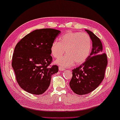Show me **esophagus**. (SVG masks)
Here are the masks:
<instances>
[{
	"mask_svg": "<svg viewBox=\"0 0 120 120\" xmlns=\"http://www.w3.org/2000/svg\"><path fill=\"white\" fill-rule=\"evenodd\" d=\"M58 69H59V71H65V69L63 68H62V67H60V66H59Z\"/></svg>",
	"mask_w": 120,
	"mask_h": 120,
	"instance_id": "esophagus-1",
	"label": "esophagus"
}]
</instances>
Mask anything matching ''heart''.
<instances>
[{
	"label": "heart",
	"instance_id": "1",
	"mask_svg": "<svg viewBox=\"0 0 120 120\" xmlns=\"http://www.w3.org/2000/svg\"><path fill=\"white\" fill-rule=\"evenodd\" d=\"M92 41L86 33L69 32L60 38V41L57 40L52 42L50 52L55 58L62 56L66 50L67 54L57 60L55 63L63 68H68L73 64H80L84 62L91 52Z\"/></svg>",
	"mask_w": 120,
	"mask_h": 120
}]
</instances>
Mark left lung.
<instances>
[{
	"label": "left lung",
	"mask_w": 120,
	"mask_h": 120,
	"mask_svg": "<svg viewBox=\"0 0 120 120\" xmlns=\"http://www.w3.org/2000/svg\"><path fill=\"white\" fill-rule=\"evenodd\" d=\"M85 30L92 40V51L85 62L73 70V76L70 82L71 89L78 95L89 93L100 85L104 79L108 64L101 41L91 31Z\"/></svg>",
	"instance_id": "1"
}]
</instances>
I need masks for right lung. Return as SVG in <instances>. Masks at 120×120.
I'll return each instance as SVG.
<instances>
[{
	"mask_svg": "<svg viewBox=\"0 0 120 120\" xmlns=\"http://www.w3.org/2000/svg\"><path fill=\"white\" fill-rule=\"evenodd\" d=\"M60 33L52 28L37 29L17 44L12 67L19 85L25 91L40 95L49 87L52 75L58 71L57 65L49 66L52 61L50 47Z\"/></svg>",
	"mask_w": 120,
	"mask_h": 120,
	"instance_id": "right-lung-1",
	"label": "right lung"
}]
</instances>
